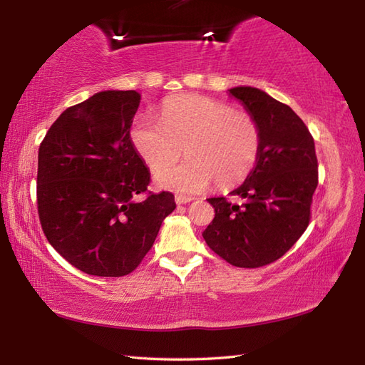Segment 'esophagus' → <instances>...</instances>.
<instances>
[{"instance_id": "34e87169", "label": "esophagus", "mask_w": 365, "mask_h": 365, "mask_svg": "<svg viewBox=\"0 0 365 365\" xmlns=\"http://www.w3.org/2000/svg\"><path fill=\"white\" fill-rule=\"evenodd\" d=\"M191 200H192L191 196H183V195H177L175 196V204H178V205L188 204V202H191Z\"/></svg>"}]
</instances>
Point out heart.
Here are the masks:
<instances>
[{
  "label": "heart",
  "instance_id": "heart-1",
  "mask_svg": "<svg viewBox=\"0 0 365 365\" xmlns=\"http://www.w3.org/2000/svg\"><path fill=\"white\" fill-rule=\"evenodd\" d=\"M130 138L155 174L172 165L185 146L189 160L157 177L161 187L185 192L205 190L212 182L221 190L237 187L254 170L262 147L254 115L202 96L165 100L161 122L138 115Z\"/></svg>",
  "mask_w": 365,
  "mask_h": 365
}]
</instances>
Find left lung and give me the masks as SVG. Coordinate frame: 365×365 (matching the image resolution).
Masks as SVG:
<instances>
[{
  "mask_svg": "<svg viewBox=\"0 0 365 365\" xmlns=\"http://www.w3.org/2000/svg\"><path fill=\"white\" fill-rule=\"evenodd\" d=\"M229 94L259 122L260 157L242 187L230 192L242 204L207 199L215 218L202 237L230 265L259 268L281 259L307 229L319 163L311 131L289 105L250 86Z\"/></svg>",
  "mask_w": 365,
  "mask_h": 365,
  "instance_id": "8db88e82",
  "label": "left lung"
}]
</instances>
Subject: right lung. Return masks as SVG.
<instances>
[{
  "instance_id": "add662e5",
  "label": "right lung",
  "mask_w": 365,
  "mask_h": 365,
  "mask_svg": "<svg viewBox=\"0 0 365 365\" xmlns=\"http://www.w3.org/2000/svg\"><path fill=\"white\" fill-rule=\"evenodd\" d=\"M139 102L136 91L98 92L67 108L38 147L43 234L91 276L119 277L136 269L175 208L173 192L147 190L150 173L130 138Z\"/></svg>"
}]
</instances>
